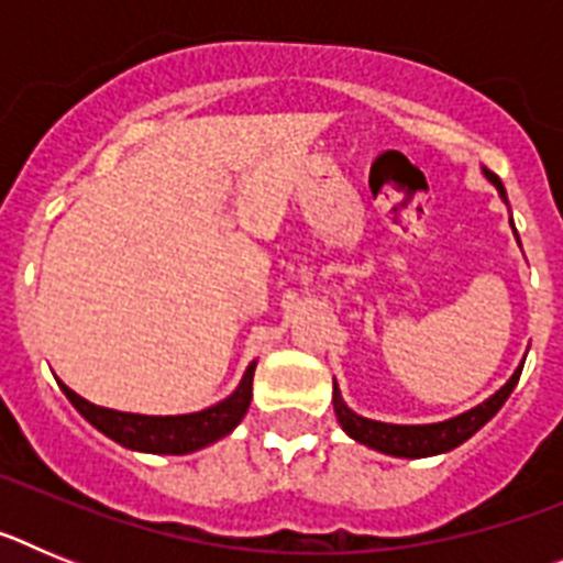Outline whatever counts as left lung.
<instances>
[{"mask_svg":"<svg viewBox=\"0 0 563 563\" xmlns=\"http://www.w3.org/2000/svg\"><path fill=\"white\" fill-rule=\"evenodd\" d=\"M482 174H485L487 183H494V188L499 191L501 202L507 206L510 211V202H507V191L501 186V180L496 177L490 168L482 166ZM510 228H514V236L519 242V233H516L514 225V213H510ZM521 247V242H519ZM527 357V355H525ZM521 366H516V372L507 377V383L501 386L499 391L482 400L479 406L474 409L462 411V415L449 417V420H440V422H417V426H406V422H383V420H369V417L357 415L346 406L341 395V386L338 380L332 377V406H335V417L341 422V429L346 431V437H352L355 442L366 445L372 451H380L386 456H400V460H422V456H437V454H449L454 451L456 445H462L465 440L476 434V431L485 426L490 417H496V411L505 406V400L510 397V391L516 389V383H519L521 375Z\"/></svg>","mask_w":563,"mask_h":563,"instance_id":"1","label":"left lung"}]
</instances>
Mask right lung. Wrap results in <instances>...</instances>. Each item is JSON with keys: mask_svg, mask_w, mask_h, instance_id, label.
Returning a JSON list of instances; mask_svg holds the SVG:
<instances>
[{"mask_svg": "<svg viewBox=\"0 0 563 563\" xmlns=\"http://www.w3.org/2000/svg\"><path fill=\"white\" fill-rule=\"evenodd\" d=\"M256 363H247L245 375L239 380L236 389L225 397V400L213 402L202 411H191V415H134V411H118L107 409V406H96V402L84 400L81 395L69 389L67 383L58 380L67 400L78 409V415L96 426L101 434L114 440L118 445L129 451H141V454H194V451L208 449L217 440L231 434L236 429L242 417L247 415L253 400V372Z\"/></svg>", "mask_w": 563, "mask_h": 563, "instance_id": "add662e5", "label": "right lung"}]
</instances>
